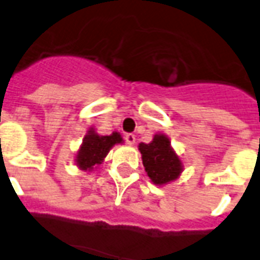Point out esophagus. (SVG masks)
<instances>
[{
    "mask_svg": "<svg viewBox=\"0 0 260 260\" xmlns=\"http://www.w3.org/2000/svg\"><path fill=\"white\" fill-rule=\"evenodd\" d=\"M125 142H126V144H129V146H134L135 142H136V138H135V135L126 134L125 135Z\"/></svg>",
    "mask_w": 260,
    "mask_h": 260,
    "instance_id": "1",
    "label": "esophagus"
}]
</instances>
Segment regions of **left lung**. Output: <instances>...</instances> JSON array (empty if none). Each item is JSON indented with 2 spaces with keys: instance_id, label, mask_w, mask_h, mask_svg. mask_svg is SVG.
Here are the masks:
<instances>
[{
  "instance_id": "8db88e82",
  "label": "left lung",
  "mask_w": 260,
  "mask_h": 260,
  "mask_svg": "<svg viewBox=\"0 0 260 260\" xmlns=\"http://www.w3.org/2000/svg\"><path fill=\"white\" fill-rule=\"evenodd\" d=\"M139 151L147 175L155 185H166L181 175L183 170L181 159L173 150L166 135H155L148 144L140 143Z\"/></svg>"
}]
</instances>
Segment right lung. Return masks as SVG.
Listing matches in <instances>:
<instances>
[{"instance_id":"add662e5","label":"right lung","mask_w":260,"mask_h":260,"mask_svg":"<svg viewBox=\"0 0 260 260\" xmlns=\"http://www.w3.org/2000/svg\"><path fill=\"white\" fill-rule=\"evenodd\" d=\"M118 143H122L121 135L118 132H113L109 136H101L94 131V128H90L75 156L77 166L81 170L91 171L94 166L101 165L110 148Z\"/></svg>"}]
</instances>
